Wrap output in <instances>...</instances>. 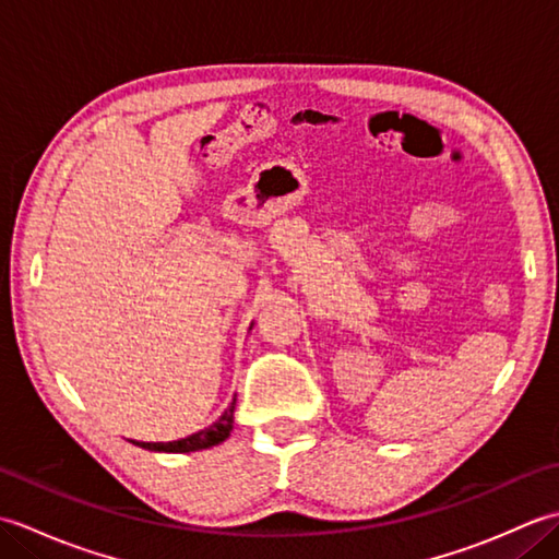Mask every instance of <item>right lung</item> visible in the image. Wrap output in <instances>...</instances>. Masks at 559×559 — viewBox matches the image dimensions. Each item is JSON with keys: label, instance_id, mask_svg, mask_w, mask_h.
<instances>
[{"label": "right lung", "instance_id": "right-lung-1", "mask_svg": "<svg viewBox=\"0 0 559 559\" xmlns=\"http://www.w3.org/2000/svg\"><path fill=\"white\" fill-rule=\"evenodd\" d=\"M233 423H235V401L230 403V408L225 411L216 423L206 427V430H201L197 435H189L185 439H177V442H139V447L151 449V451H175V454L209 449V447L221 444L223 439H228V435L233 430Z\"/></svg>", "mask_w": 559, "mask_h": 559}]
</instances>
